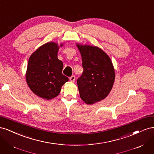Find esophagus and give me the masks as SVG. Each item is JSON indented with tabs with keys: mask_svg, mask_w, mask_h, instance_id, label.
Returning <instances> with one entry per match:
<instances>
[{
	"mask_svg": "<svg viewBox=\"0 0 154 154\" xmlns=\"http://www.w3.org/2000/svg\"><path fill=\"white\" fill-rule=\"evenodd\" d=\"M75 78H76L75 76H72L71 77H70L69 80H70V81H71V82H74V81H75Z\"/></svg>",
	"mask_w": 154,
	"mask_h": 154,
	"instance_id": "esophagus-1",
	"label": "esophagus"
}]
</instances>
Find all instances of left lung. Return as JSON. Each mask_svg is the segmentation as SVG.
<instances>
[{
	"instance_id": "obj_1",
	"label": "left lung",
	"mask_w": 154,
	"mask_h": 154,
	"mask_svg": "<svg viewBox=\"0 0 154 154\" xmlns=\"http://www.w3.org/2000/svg\"><path fill=\"white\" fill-rule=\"evenodd\" d=\"M83 72L77 84L81 99L88 105L104 100L112 88L115 70L110 58L97 46L76 44Z\"/></svg>"
}]
</instances>
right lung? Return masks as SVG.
I'll list each match as a JSON object with an SVG mask.
<instances>
[{
	"mask_svg": "<svg viewBox=\"0 0 154 154\" xmlns=\"http://www.w3.org/2000/svg\"><path fill=\"white\" fill-rule=\"evenodd\" d=\"M60 45L54 42L41 45L30 56L26 80L31 91L41 98L50 100L57 97L69 81L62 74L63 62L58 58Z\"/></svg>",
	"mask_w": 154,
	"mask_h": 154,
	"instance_id": "right-lung-1",
	"label": "right lung"
}]
</instances>
